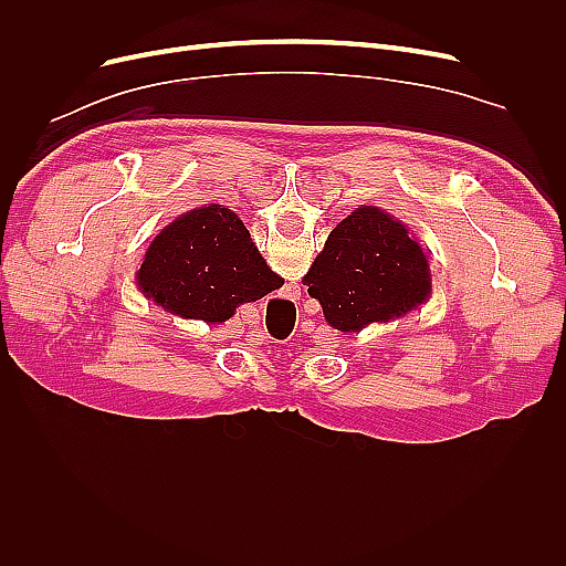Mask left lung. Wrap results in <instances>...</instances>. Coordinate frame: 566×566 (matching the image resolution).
<instances>
[{
  "label": "left lung",
  "mask_w": 566,
  "mask_h": 566,
  "mask_svg": "<svg viewBox=\"0 0 566 566\" xmlns=\"http://www.w3.org/2000/svg\"><path fill=\"white\" fill-rule=\"evenodd\" d=\"M304 285L342 333L403 316L432 287L420 245L401 221L373 205L356 208L333 229Z\"/></svg>",
  "instance_id": "1"
}]
</instances>
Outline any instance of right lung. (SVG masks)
<instances>
[{"instance_id": "obj_1", "label": "right lung", "mask_w": 566, "mask_h": 566, "mask_svg": "<svg viewBox=\"0 0 566 566\" xmlns=\"http://www.w3.org/2000/svg\"><path fill=\"white\" fill-rule=\"evenodd\" d=\"M250 241V233L221 205L198 208L172 221L150 243L139 269L148 297L184 318L221 323L235 306L281 287Z\"/></svg>"}]
</instances>
